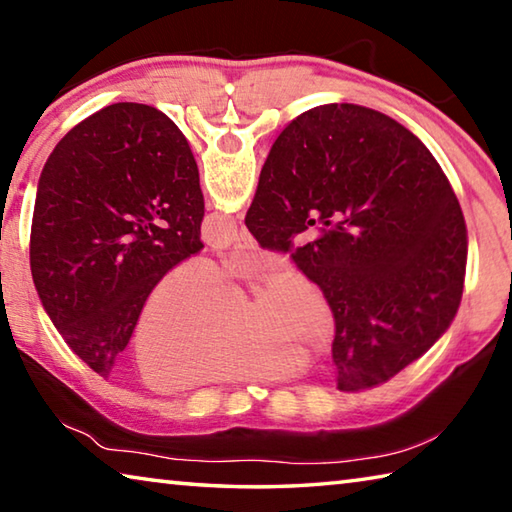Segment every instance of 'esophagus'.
Here are the masks:
<instances>
[{
	"instance_id": "esophagus-1",
	"label": "esophagus",
	"mask_w": 512,
	"mask_h": 512,
	"mask_svg": "<svg viewBox=\"0 0 512 512\" xmlns=\"http://www.w3.org/2000/svg\"><path fill=\"white\" fill-rule=\"evenodd\" d=\"M235 248H239V250H255L257 248V241L253 239V235H250L246 228H241L239 235H237V241H235Z\"/></svg>"
}]
</instances>
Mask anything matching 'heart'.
<instances>
[{"instance_id": "1", "label": "heart", "mask_w": 512, "mask_h": 512, "mask_svg": "<svg viewBox=\"0 0 512 512\" xmlns=\"http://www.w3.org/2000/svg\"><path fill=\"white\" fill-rule=\"evenodd\" d=\"M271 268V259L246 257L216 275L201 262L160 275L131 334L133 363L144 384L173 391L277 379L305 363L302 348H325L334 334L332 311L300 273L275 275L241 314L235 282Z\"/></svg>"}]
</instances>
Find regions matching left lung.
Listing matches in <instances>:
<instances>
[{
	"label": "left lung",
	"instance_id": "left-lung-1",
	"mask_svg": "<svg viewBox=\"0 0 512 512\" xmlns=\"http://www.w3.org/2000/svg\"><path fill=\"white\" fill-rule=\"evenodd\" d=\"M194 153L144 103H112L76 124L42 169L31 275L74 354L108 377L146 293L203 248Z\"/></svg>",
	"mask_w": 512,
	"mask_h": 512
}]
</instances>
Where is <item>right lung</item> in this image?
<instances>
[{"label": "right lung", "instance_id": "right-lung-1", "mask_svg": "<svg viewBox=\"0 0 512 512\" xmlns=\"http://www.w3.org/2000/svg\"><path fill=\"white\" fill-rule=\"evenodd\" d=\"M246 228L287 250L334 314L339 391L391 379L440 339L461 305L465 219L409 128L357 103L302 112L277 135Z\"/></svg>", "mask_w": 512, "mask_h": 512}]
</instances>
